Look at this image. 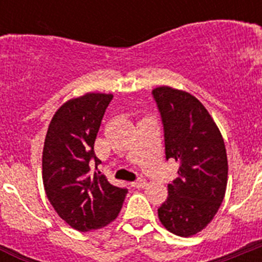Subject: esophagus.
<instances>
[{
    "label": "esophagus",
    "mask_w": 262,
    "mask_h": 262,
    "mask_svg": "<svg viewBox=\"0 0 262 262\" xmlns=\"http://www.w3.org/2000/svg\"><path fill=\"white\" fill-rule=\"evenodd\" d=\"M145 185H147V182H145L144 178H138V180L134 182V186L138 187V189H142V187H144Z\"/></svg>",
    "instance_id": "1"
}]
</instances>
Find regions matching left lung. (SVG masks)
Segmentation results:
<instances>
[{"instance_id":"obj_1","label":"left lung","mask_w":262,"mask_h":262,"mask_svg":"<svg viewBox=\"0 0 262 262\" xmlns=\"http://www.w3.org/2000/svg\"><path fill=\"white\" fill-rule=\"evenodd\" d=\"M164 127L166 160L178 164V177L168 185L159 219L178 236L205 228L223 202L227 187L226 147L209 111L194 96L160 86L152 90Z\"/></svg>"}]
</instances>
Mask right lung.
<instances>
[{
  "label": "right lung",
  "instance_id": "add662e5",
  "mask_svg": "<svg viewBox=\"0 0 262 262\" xmlns=\"http://www.w3.org/2000/svg\"><path fill=\"white\" fill-rule=\"evenodd\" d=\"M113 96L88 93L55 113L43 148V184L55 211L72 228L88 232L119 214L128 189L92 172L101 161L94 142Z\"/></svg>",
  "mask_w": 262,
  "mask_h": 262
}]
</instances>
